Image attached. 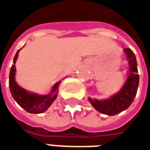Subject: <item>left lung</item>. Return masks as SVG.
Wrapping results in <instances>:
<instances>
[{"label": "left lung", "instance_id": "obj_1", "mask_svg": "<svg viewBox=\"0 0 150 150\" xmlns=\"http://www.w3.org/2000/svg\"><path fill=\"white\" fill-rule=\"evenodd\" d=\"M129 64V75L121 91L115 96H112L111 99L106 100H89L99 112L108 115H115L123 110L128 109L136 96L139 86V75L137 68V61L135 54L129 48L125 49Z\"/></svg>", "mask_w": 150, "mask_h": 150}]
</instances>
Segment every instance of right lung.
<instances>
[{
	"label": "right lung",
	"mask_w": 150,
	"mask_h": 150,
	"mask_svg": "<svg viewBox=\"0 0 150 150\" xmlns=\"http://www.w3.org/2000/svg\"><path fill=\"white\" fill-rule=\"evenodd\" d=\"M19 51L20 50H18V51L16 52V54L14 57V65H12L10 70L9 87H10L11 96L14 98V100L18 103L19 105L22 107L25 111L31 114L42 113L46 110L52 104V102L55 100L60 81L54 85L51 94L47 95V96H38L35 94L28 93L27 91L21 88L15 81V73H16L15 63L17 59Z\"/></svg>",
	"instance_id": "add662e5"
}]
</instances>
